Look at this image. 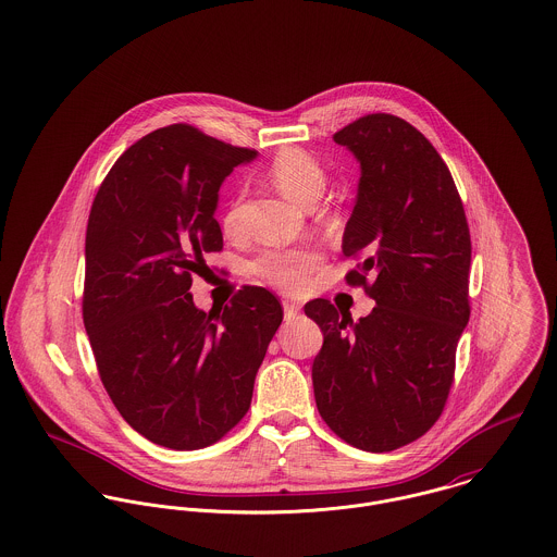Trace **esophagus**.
Listing matches in <instances>:
<instances>
[{"instance_id":"1","label":"esophagus","mask_w":557,"mask_h":557,"mask_svg":"<svg viewBox=\"0 0 557 557\" xmlns=\"http://www.w3.org/2000/svg\"><path fill=\"white\" fill-rule=\"evenodd\" d=\"M282 305H284V313H286V318L290 320V318H295L297 313L300 311L299 302H293V300H282Z\"/></svg>"}]
</instances>
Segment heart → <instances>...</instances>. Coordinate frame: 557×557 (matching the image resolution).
I'll use <instances>...</instances> for the list:
<instances>
[{
  "label": "heart",
  "instance_id": "obj_1",
  "mask_svg": "<svg viewBox=\"0 0 557 557\" xmlns=\"http://www.w3.org/2000/svg\"><path fill=\"white\" fill-rule=\"evenodd\" d=\"M271 182L293 201L311 206L320 199L326 188V172L315 157L300 148H284L269 163ZM224 233L235 235L239 228L235 206L222 220ZM320 255L313 248H269L260 252L250 269L264 284L284 293H299L307 284V277L318 267Z\"/></svg>",
  "mask_w": 557,
  "mask_h": 557
}]
</instances>
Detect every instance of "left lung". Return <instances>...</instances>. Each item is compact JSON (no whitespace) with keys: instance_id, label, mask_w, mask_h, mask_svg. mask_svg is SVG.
I'll use <instances>...</instances> for the list:
<instances>
[{"instance_id":"1","label":"left lung","mask_w":557,"mask_h":557,"mask_svg":"<svg viewBox=\"0 0 557 557\" xmlns=\"http://www.w3.org/2000/svg\"><path fill=\"white\" fill-rule=\"evenodd\" d=\"M333 139L360 163L343 255L362 262L345 280L377 305L358 322L326 299L305 305L324 333L313 394L337 436L382 454L420 438L443 413L471 318V233L451 173L413 125L367 114Z\"/></svg>"}]
</instances>
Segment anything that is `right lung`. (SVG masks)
<instances>
[{"label": "right lung", "instance_id": "1", "mask_svg": "<svg viewBox=\"0 0 557 557\" xmlns=\"http://www.w3.org/2000/svg\"><path fill=\"white\" fill-rule=\"evenodd\" d=\"M255 157L184 123L157 128L112 165L88 215L83 318L101 384L131 429L177 451L242 422L284 318L260 286L210 313L188 293L222 250L218 190Z\"/></svg>", "mask_w": 557, "mask_h": 557}]
</instances>
